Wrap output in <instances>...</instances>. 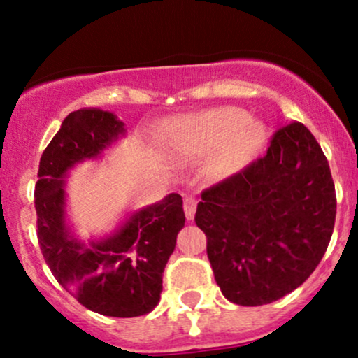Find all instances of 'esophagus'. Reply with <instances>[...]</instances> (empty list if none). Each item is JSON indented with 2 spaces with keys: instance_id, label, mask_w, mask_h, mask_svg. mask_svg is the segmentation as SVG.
<instances>
[{
  "instance_id": "obj_1",
  "label": "esophagus",
  "mask_w": 358,
  "mask_h": 358,
  "mask_svg": "<svg viewBox=\"0 0 358 358\" xmlns=\"http://www.w3.org/2000/svg\"><path fill=\"white\" fill-rule=\"evenodd\" d=\"M196 199H193V196H187L183 202V210H185V215H187L188 220H192L193 217H195V212H196Z\"/></svg>"
}]
</instances>
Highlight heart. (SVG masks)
Wrapping results in <instances>:
<instances>
[{
	"label": "heart",
	"mask_w": 358,
	"mask_h": 358,
	"mask_svg": "<svg viewBox=\"0 0 358 358\" xmlns=\"http://www.w3.org/2000/svg\"><path fill=\"white\" fill-rule=\"evenodd\" d=\"M266 129L237 108H219L180 119L170 127L168 145L183 156H205L219 149L208 165L213 178H225L249 165L264 143Z\"/></svg>",
	"instance_id": "1"
}]
</instances>
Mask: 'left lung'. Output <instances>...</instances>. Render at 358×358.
Listing matches in <instances>:
<instances>
[{
	"instance_id": "obj_1",
	"label": "left lung",
	"mask_w": 358,
	"mask_h": 358,
	"mask_svg": "<svg viewBox=\"0 0 358 358\" xmlns=\"http://www.w3.org/2000/svg\"><path fill=\"white\" fill-rule=\"evenodd\" d=\"M335 183L305 124L279 126L268 151L202 192L195 222L222 294L268 305L301 286L334 234Z\"/></svg>"
}]
</instances>
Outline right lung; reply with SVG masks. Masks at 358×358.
Segmentation results:
<instances>
[{"mask_svg": "<svg viewBox=\"0 0 358 358\" xmlns=\"http://www.w3.org/2000/svg\"><path fill=\"white\" fill-rule=\"evenodd\" d=\"M124 131L114 114L73 110L45 148L35 185L36 236L52 274L87 310L116 318L150 313L162 294L163 271L185 225L178 193L129 217L109 239H72L64 220V175L97 156Z\"/></svg>", "mask_w": 358, "mask_h": 358, "instance_id": "add662e5", "label": "right lung"}]
</instances>
